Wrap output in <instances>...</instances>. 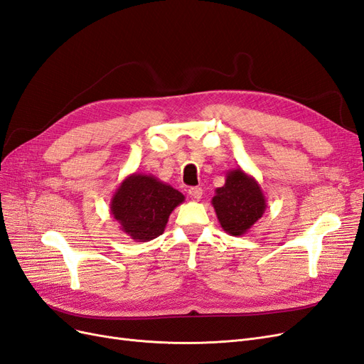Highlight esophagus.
Segmentation results:
<instances>
[{"instance_id":"34e87169","label":"esophagus","mask_w":364,"mask_h":364,"mask_svg":"<svg viewBox=\"0 0 364 364\" xmlns=\"http://www.w3.org/2000/svg\"><path fill=\"white\" fill-rule=\"evenodd\" d=\"M188 194L193 197V199L199 200L200 197H202V194H203V190L200 188V186H191V188L188 190Z\"/></svg>"}]
</instances>
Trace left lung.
Masks as SVG:
<instances>
[{
  "label": "left lung",
  "mask_w": 364,
  "mask_h": 364,
  "mask_svg": "<svg viewBox=\"0 0 364 364\" xmlns=\"http://www.w3.org/2000/svg\"><path fill=\"white\" fill-rule=\"evenodd\" d=\"M211 203L220 226L234 237L249 232L267 208L257 179L241 168L228 170L225 185L215 190Z\"/></svg>",
  "instance_id": "8db88e82"
}]
</instances>
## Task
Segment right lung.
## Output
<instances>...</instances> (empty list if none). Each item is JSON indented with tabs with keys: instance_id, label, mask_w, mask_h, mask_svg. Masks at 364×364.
Here are the masks:
<instances>
[{
	"instance_id": "obj_1",
	"label": "right lung",
	"mask_w": 364,
	"mask_h": 364,
	"mask_svg": "<svg viewBox=\"0 0 364 364\" xmlns=\"http://www.w3.org/2000/svg\"><path fill=\"white\" fill-rule=\"evenodd\" d=\"M185 196L153 174L132 173L111 199V215L132 240L146 243L159 237Z\"/></svg>"
}]
</instances>
